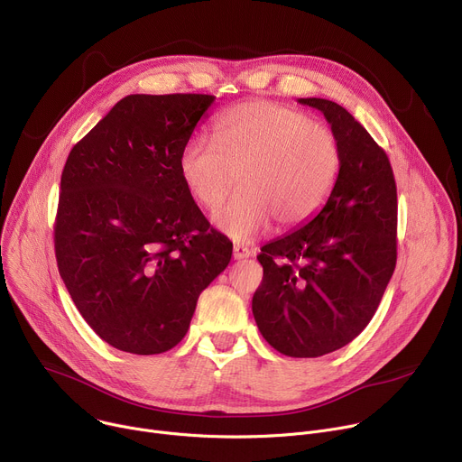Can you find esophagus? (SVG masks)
<instances>
[{
  "label": "esophagus",
  "mask_w": 462,
  "mask_h": 462,
  "mask_svg": "<svg viewBox=\"0 0 462 462\" xmlns=\"http://www.w3.org/2000/svg\"><path fill=\"white\" fill-rule=\"evenodd\" d=\"M250 254H253V253H250V250L243 245H234V248H232L234 260H245V258H250Z\"/></svg>",
  "instance_id": "34e87169"
}]
</instances>
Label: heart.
<instances>
[{
    "instance_id": "1",
    "label": "heart",
    "mask_w": 462,
    "mask_h": 462,
    "mask_svg": "<svg viewBox=\"0 0 462 462\" xmlns=\"http://www.w3.org/2000/svg\"><path fill=\"white\" fill-rule=\"evenodd\" d=\"M216 140L189 138L179 156L188 193L209 212L230 189L239 191L216 214V226L248 241L271 221L291 228L311 219L326 204L341 171L335 134L310 116L273 101L228 108L216 125Z\"/></svg>"
}]
</instances>
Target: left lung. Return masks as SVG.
<instances>
[{"label": "left lung", "mask_w": 462, "mask_h": 462, "mask_svg": "<svg viewBox=\"0 0 462 462\" xmlns=\"http://www.w3.org/2000/svg\"><path fill=\"white\" fill-rule=\"evenodd\" d=\"M320 110L339 142L341 171L320 212L262 246L253 313L263 339L289 357H320L354 341L396 267V182L385 151L341 105Z\"/></svg>", "instance_id": "8db88e82"}]
</instances>
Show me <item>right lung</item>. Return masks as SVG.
I'll list each match as a JSON object with an SVG mask.
<instances>
[{"label":"right lung","instance_id":"right-lung-1","mask_svg":"<svg viewBox=\"0 0 462 462\" xmlns=\"http://www.w3.org/2000/svg\"><path fill=\"white\" fill-rule=\"evenodd\" d=\"M216 96L123 97L69 152L55 221L60 278L110 346L152 356L188 333L232 243L188 193L179 156Z\"/></svg>","mask_w":462,"mask_h":462}]
</instances>
